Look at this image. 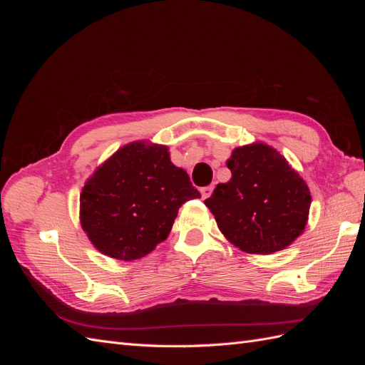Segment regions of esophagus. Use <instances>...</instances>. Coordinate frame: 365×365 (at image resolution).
Listing matches in <instances>:
<instances>
[{
  "label": "esophagus",
  "instance_id": "1",
  "mask_svg": "<svg viewBox=\"0 0 365 365\" xmlns=\"http://www.w3.org/2000/svg\"><path fill=\"white\" fill-rule=\"evenodd\" d=\"M213 192V187L212 185H207V187H202L201 189V195H202V200H207V197L212 195Z\"/></svg>",
  "mask_w": 365,
  "mask_h": 365
}]
</instances>
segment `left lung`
<instances>
[{
	"label": "left lung",
	"instance_id": "8db88e82",
	"mask_svg": "<svg viewBox=\"0 0 365 365\" xmlns=\"http://www.w3.org/2000/svg\"><path fill=\"white\" fill-rule=\"evenodd\" d=\"M231 180L204 201L220 233L250 254H272L303 235L311 208L306 181L267 143L233 149Z\"/></svg>",
	"mask_w": 365,
	"mask_h": 365
}]
</instances>
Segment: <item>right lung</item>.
I'll list each match as a JSON object with an SVG mask.
<instances>
[{
    "label": "right lung",
    "mask_w": 365,
    "mask_h": 365,
    "mask_svg": "<svg viewBox=\"0 0 365 365\" xmlns=\"http://www.w3.org/2000/svg\"><path fill=\"white\" fill-rule=\"evenodd\" d=\"M201 197L169 148L148 140L115 150L85 181L79 219L96 250L117 260L148 256L165 240L180 207Z\"/></svg>",
    "instance_id": "add662e5"
}]
</instances>
